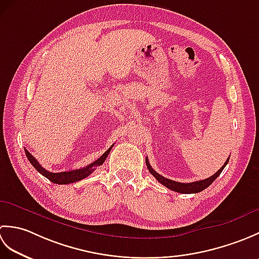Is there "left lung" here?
I'll return each mask as SVG.
<instances>
[{
  "label": "left lung",
  "instance_id": "1",
  "mask_svg": "<svg viewBox=\"0 0 259 259\" xmlns=\"http://www.w3.org/2000/svg\"><path fill=\"white\" fill-rule=\"evenodd\" d=\"M229 161V158L226 160V162L224 163V166L218 170L216 174H213L211 177H209L207 179H203V180H199V181H194V183H188V184H184V183H178V181H174V180H170L168 178H164L162 177L161 175H159L158 172H156L155 170L152 169V167L150 166L149 161H148V159L146 158V164L148 169H149L150 174L155 177L159 183L161 185H163L164 187H167V188L171 189L176 192H180V194H196V192H200L203 189H206L207 187L210 186L216 178L218 177L219 175L222 174V171L224 170V168L226 167V164Z\"/></svg>",
  "mask_w": 259,
  "mask_h": 259
}]
</instances>
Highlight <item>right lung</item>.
I'll return each mask as SVG.
<instances>
[{
	"mask_svg": "<svg viewBox=\"0 0 259 259\" xmlns=\"http://www.w3.org/2000/svg\"><path fill=\"white\" fill-rule=\"evenodd\" d=\"M112 147H113V145L110 147L109 149L106 152H104L100 158H98L95 162L90 163L89 166H87V167L82 168V169L71 170V171H63V172H50V171H48V170H46L45 168L41 166L40 163L37 162L36 159L33 157L29 151H27L26 149H24V150H25V155H26L27 159H29V161L31 162L32 166L34 167L41 175L45 176L46 178H48L49 180L52 181V183H54V184L68 185V184H72V183H75V181H79V180L87 178L88 176L91 175L93 171H95L97 167L101 166V164L104 161H106V159L109 155V152L111 151Z\"/></svg>",
	"mask_w": 259,
	"mask_h": 259,
	"instance_id": "right-lung-1",
	"label": "right lung"
}]
</instances>
